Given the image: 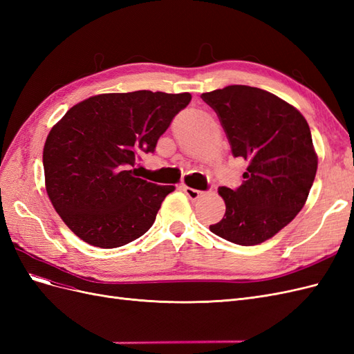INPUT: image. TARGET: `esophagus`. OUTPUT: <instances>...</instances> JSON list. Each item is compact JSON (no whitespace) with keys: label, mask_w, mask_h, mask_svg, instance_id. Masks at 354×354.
I'll use <instances>...</instances> for the list:
<instances>
[{"label":"esophagus","mask_w":354,"mask_h":354,"mask_svg":"<svg viewBox=\"0 0 354 354\" xmlns=\"http://www.w3.org/2000/svg\"><path fill=\"white\" fill-rule=\"evenodd\" d=\"M181 189H183V192L187 195V198L192 199V201H196L198 198H201V196L203 195L202 190L192 189V187H189V186H181Z\"/></svg>","instance_id":"esophagus-1"}]
</instances>
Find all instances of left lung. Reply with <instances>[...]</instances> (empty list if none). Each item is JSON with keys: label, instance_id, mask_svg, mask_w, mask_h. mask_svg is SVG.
Returning a JSON list of instances; mask_svg holds the SVG:
<instances>
[{"label": "left lung", "instance_id": "obj_1", "mask_svg": "<svg viewBox=\"0 0 354 354\" xmlns=\"http://www.w3.org/2000/svg\"><path fill=\"white\" fill-rule=\"evenodd\" d=\"M201 97L217 113L232 155L248 164L239 187H218L226 214L209 230L236 245H259L295 218L312 189L317 156L308 124L294 106L248 85Z\"/></svg>", "mask_w": 354, "mask_h": 354}]
</instances>
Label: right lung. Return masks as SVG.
<instances>
[{
	"label": "right lung",
	"instance_id": "1",
	"mask_svg": "<svg viewBox=\"0 0 354 354\" xmlns=\"http://www.w3.org/2000/svg\"><path fill=\"white\" fill-rule=\"evenodd\" d=\"M189 93L99 94L71 108L42 152L46 189L66 226L93 246L118 248L152 227L174 186L137 177L138 153H153Z\"/></svg>",
	"mask_w": 354,
	"mask_h": 354
}]
</instances>
